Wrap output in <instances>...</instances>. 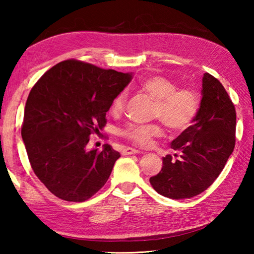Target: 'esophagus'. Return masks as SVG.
I'll return each mask as SVG.
<instances>
[{"instance_id":"1","label":"esophagus","mask_w":254,"mask_h":254,"mask_svg":"<svg viewBox=\"0 0 254 254\" xmlns=\"http://www.w3.org/2000/svg\"><path fill=\"white\" fill-rule=\"evenodd\" d=\"M138 153V150L132 147H124L122 149V155H132V154H136Z\"/></svg>"}]
</instances>
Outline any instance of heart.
Here are the masks:
<instances>
[{
	"instance_id": "obj_1",
	"label": "heart",
	"mask_w": 254,
	"mask_h": 254,
	"mask_svg": "<svg viewBox=\"0 0 254 254\" xmlns=\"http://www.w3.org/2000/svg\"><path fill=\"white\" fill-rule=\"evenodd\" d=\"M139 90L146 94L155 102L152 118L158 119L171 132H181L190 126L199 109V98L196 91L190 87H178L175 79L165 75H152L144 78L138 85ZM127 95L119 93L113 98L110 111L120 115L126 107ZM163 134L159 122L149 124H127L119 130V135L133 145L148 147L154 138Z\"/></svg>"
}]
</instances>
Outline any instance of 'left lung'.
<instances>
[{
	"label": "left lung",
	"instance_id": "left-lung-1",
	"mask_svg": "<svg viewBox=\"0 0 254 254\" xmlns=\"http://www.w3.org/2000/svg\"><path fill=\"white\" fill-rule=\"evenodd\" d=\"M202 86L201 106L193 124L171 143L177 154L164 157L163 168L149 179L155 190L166 197L189 198L206 190L235 148L234 102L213 75L205 73Z\"/></svg>",
	"mask_w": 254,
	"mask_h": 254
}]
</instances>
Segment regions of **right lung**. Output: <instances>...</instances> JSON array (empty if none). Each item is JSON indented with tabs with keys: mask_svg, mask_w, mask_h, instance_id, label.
I'll return each instance as SVG.
<instances>
[{
	"mask_svg": "<svg viewBox=\"0 0 254 254\" xmlns=\"http://www.w3.org/2000/svg\"><path fill=\"white\" fill-rule=\"evenodd\" d=\"M130 80V74L68 59L31 88L21 137L35 175L57 197L84 202L105 186L120 154L109 144L88 150L89 135L106 126L113 98Z\"/></svg>",
	"mask_w": 254,
	"mask_h": 254,
	"instance_id": "1",
	"label": "right lung"
}]
</instances>
